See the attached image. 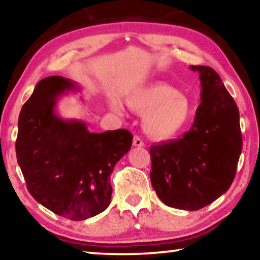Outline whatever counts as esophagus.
<instances>
[{"label":"esophagus","instance_id":"obj_1","mask_svg":"<svg viewBox=\"0 0 260 260\" xmlns=\"http://www.w3.org/2000/svg\"><path fill=\"white\" fill-rule=\"evenodd\" d=\"M133 146L134 147H139V148H142L144 147V142L142 140H141L139 136H134V140H133Z\"/></svg>","mask_w":260,"mask_h":260}]
</instances>
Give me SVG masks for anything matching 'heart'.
<instances>
[{"instance_id": "b5f03b06", "label": "heart", "mask_w": 260, "mask_h": 260, "mask_svg": "<svg viewBox=\"0 0 260 260\" xmlns=\"http://www.w3.org/2000/svg\"><path fill=\"white\" fill-rule=\"evenodd\" d=\"M126 104L134 111L144 113V131L158 140L179 135L192 117V108L187 96L162 82L136 88L126 96ZM111 108L117 112L121 111L117 102H112Z\"/></svg>"}]
</instances>
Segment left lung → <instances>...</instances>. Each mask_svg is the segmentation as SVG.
Returning a JSON list of instances; mask_svg holds the SVG:
<instances>
[{
	"instance_id": "left-lung-1",
	"label": "left lung",
	"mask_w": 260,
	"mask_h": 260,
	"mask_svg": "<svg viewBox=\"0 0 260 260\" xmlns=\"http://www.w3.org/2000/svg\"><path fill=\"white\" fill-rule=\"evenodd\" d=\"M201 80V104L181 138L150 148V179L162 203L196 211L230 189L242 151L240 112L219 74L191 65Z\"/></svg>"
}]
</instances>
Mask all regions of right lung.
<instances>
[{"instance_id":"obj_1","label":"right lung","mask_w":260,"mask_h":260,"mask_svg":"<svg viewBox=\"0 0 260 260\" xmlns=\"http://www.w3.org/2000/svg\"><path fill=\"white\" fill-rule=\"evenodd\" d=\"M76 82L42 79L23 105L16 141L17 161L33 199L70 220H86L108 208L114 165L132 147L127 129L90 133L81 119H64L56 104Z\"/></svg>"}]
</instances>
